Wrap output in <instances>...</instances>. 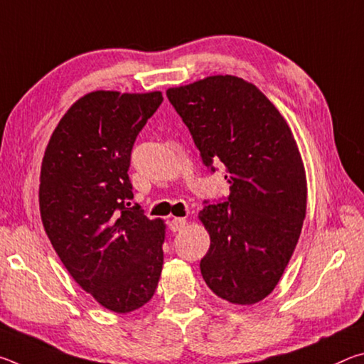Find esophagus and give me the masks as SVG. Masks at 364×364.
I'll use <instances>...</instances> for the list:
<instances>
[{"instance_id":"34e87169","label":"esophagus","mask_w":364,"mask_h":364,"mask_svg":"<svg viewBox=\"0 0 364 364\" xmlns=\"http://www.w3.org/2000/svg\"><path fill=\"white\" fill-rule=\"evenodd\" d=\"M184 225H186V220H184V218H171L170 223H168V228H170V231L176 232V231H181Z\"/></svg>"}]
</instances>
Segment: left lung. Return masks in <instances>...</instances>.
<instances>
[{
	"label": "left lung",
	"instance_id": "left-lung-1",
	"mask_svg": "<svg viewBox=\"0 0 364 364\" xmlns=\"http://www.w3.org/2000/svg\"><path fill=\"white\" fill-rule=\"evenodd\" d=\"M167 97L202 164L228 171L230 196L204 200L199 215L210 234L202 278L223 300L257 304L278 284L305 220L306 180L291 128L255 85L232 75L170 88Z\"/></svg>",
	"mask_w": 364,
	"mask_h": 364
}]
</instances>
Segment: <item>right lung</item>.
<instances>
[{
    "mask_svg": "<svg viewBox=\"0 0 364 364\" xmlns=\"http://www.w3.org/2000/svg\"><path fill=\"white\" fill-rule=\"evenodd\" d=\"M162 101L160 91L83 96L60 119L41 164L49 241L78 286L115 313L149 301L164 264V221L130 207L128 176L134 141Z\"/></svg>",
    "mask_w": 364,
    "mask_h": 364,
    "instance_id": "1",
    "label": "right lung"
}]
</instances>
